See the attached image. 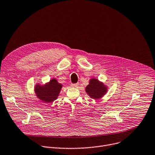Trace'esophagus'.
Listing matches in <instances>:
<instances>
[{"instance_id":"34e87169","label":"esophagus","mask_w":155,"mask_h":155,"mask_svg":"<svg viewBox=\"0 0 155 155\" xmlns=\"http://www.w3.org/2000/svg\"><path fill=\"white\" fill-rule=\"evenodd\" d=\"M78 85H79L78 84H71V86L72 87H74V88L78 87Z\"/></svg>"}]
</instances>
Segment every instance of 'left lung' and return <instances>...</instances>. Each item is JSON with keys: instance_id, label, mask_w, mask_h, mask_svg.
Segmentation results:
<instances>
[{"instance_id": "left-lung-1", "label": "left lung", "mask_w": 155, "mask_h": 155, "mask_svg": "<svg viewBox=\"0 0 155 155\" xmlns=\"http://www.w3.org/2000/svg\"><path fill=\"white\" fill-rule=\"evenodd\" d=\"M108 87L102 82L97 79L92 78L89 84L85 87V92L87 95L93 99H99L107 92Z\"/></svg>"}]
</instances>
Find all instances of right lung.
Instances as JSON below:
<instances>
[{"instance_id": "obj_1", "label": "right lung", "mask_w": 155, "mask_h": 155, "mask_svg": "<svg viewBox=\"0 0 155 155\" xmlns=\"http://www.w3.org/2000/svg\"><path fill=\"white\" fill-rule=\"evenodd\" d=\"M63 85L55 78H52L44 85L37 84L34 87V91L38 98L45 103H50L57 100Z\"/></svg>"}]
</instances>
